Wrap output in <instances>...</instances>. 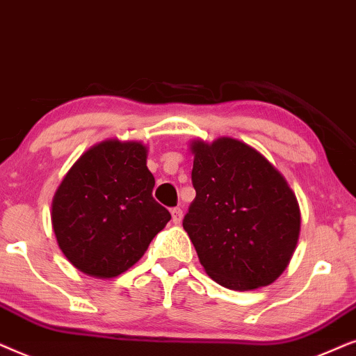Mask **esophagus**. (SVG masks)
I'll use <instances>...</instances> for the list:
<instances>
[{
	"mask_svg": "<svg viewBox=\"0 0 356 356\" xmlns=\"http://www.w3.org/2000/svg\"><path fill=\"white\" fill-rule=\"evenodd\" d=\"M170 213H172V221L174 222H181V220H182V208L175 207V208H172V210H170Z\"/></svg>",
	"mask_w": 356,
	"mask_h": 356,
	"instance_id": "obj_1",
	"label": "esophagus"
}]
</instances>
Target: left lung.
Masks as SVG:
<instances>
[{
    "mask_svg": "<svg viewBox=\"0 0 356 356\" xmlns=\"http://www.w3.org/2000/svg\"><path fill=\"white\" fill-rule=\"evenodd\" d=\"M192 151L197 195L182 225L203 268L229 290L270 285L286 268L300 236L295 193L243 141H195Z\"/></svg>",
    "mask_w": 356,
    "mask_h": 356,
    "instance_id": "obj_1",
    "label": "left lung"
}]
</instances>
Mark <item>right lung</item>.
Instances as JSON below:
<instances>
[{
  "label": "right lung",
  "instance_id": "right-lung-1",
  "mask_svg": "<svg viewBox=\"0 0 356 356\" xmlns=\"http://www.w3.org/2000/svg\"><path fill=\"white\" fill-rule=\"evenodd\" d=\"M146 148L108 140L86 151L60 184L51 225L81 272L112 278L138 262L170 213L153 198Z\"/></svg>",
  "mask_w": 356,
  "mask_h": 356
}]
</instances>
